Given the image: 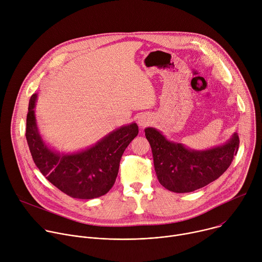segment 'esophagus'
<instances>
[{
  "instance_id": "obj_1",
  "label": "esophagus",
  "mask_w": 262,
  "mask_h": 262,
  "mask_svg": "<svg viewBox=\"0 0 262 262\" xmlns=\"http://www.w3.org/2000/svg\"><path fill=\"white\" fill-rule=\"evenodd\" d=\"M149 122H150V119H149L147 116H141L138 119V123L141 127H145L146 125H148Z\"/></svg>"
}]
</instances>
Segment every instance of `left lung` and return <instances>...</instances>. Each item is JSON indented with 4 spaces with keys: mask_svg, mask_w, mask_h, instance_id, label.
Masks as SVG:
<instances>
[{
    "mask_svg": "<svg viewBox=\"0 0 262 262\" xmlns=\"http://www.w3.org/2000/svg\"><path fill=\"white\" fill-rule=\"evenodd\" d=\"M145 136L151 146L160 183L174 193L194 192L217 179L231 165L239 145L236 133L226 143L206 150L169 141L155 127H146Z\"/></svg>",
    "mask_w": 262,
    "mask_h": 262,
    "instance_id": "1",
    "label": "left lung"
}]
</instances>
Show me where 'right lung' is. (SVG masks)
<instances>
[{
  "mask_svg": "<svg viewBox=\"0 0 262 262\" xmlns=\"http://www.w3.org/2000/svg\"><path fill=\"white\" fill-rule=\"evenodd\" d=\"M37 94L29 101L26 138L37 168L56 188L77 199H93L105 195L114 185L125 148L138 136L133 122L107 134L96 144L81 151L63 154L43 141L36 122Z\"/></svg>",
  "mask_w": 262,
  "mask_h": 262,
  "instance_id": "add662e5",
  "label": "right lung"
}]
</instances>
